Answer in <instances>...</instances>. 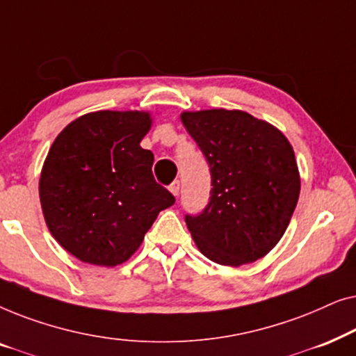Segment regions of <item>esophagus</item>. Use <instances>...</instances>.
I'll return each instance as SVG.
<instances>
[{
  "label": "esophagus",
  "instance_id": "1",
  "mask_svg": "<svg viewBox=\"0 0 356 356\" xmlns=\"http://www.w3.org/2000/svg\"><path fill=\"white\" fill-rule=\"evenodd\" d=\"M168 189L172 191L173 196H178V194H179V181H178V179H175V181L170 184Z\"/></svg>",
  "mask_w": 356,
  "mask_h": 356
}]
</instances>
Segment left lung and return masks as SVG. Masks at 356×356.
Listing matches in <instances>:
<instances>
[{"label": "left lung", "instance_id": "1", "mask_svg": "<svg viewBox=\"0 0 356 356\" xmlns=\"http://www.w3.org/2000/svg\"><path fill=\"white\" fill-rule=\"evenodd\" d=\"M181 121L212 178L207 206L184 216L199 251L222 266L257 261L284 236L298 202L293 149L279 129L246 111H184Z\"/></svg>", "mask_w": 356, "mask_h": 356}]
</instances>
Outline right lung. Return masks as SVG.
<instances>
[{"mask_svg": "<svg viewBox=\"0 0 356 356\" xmlns=\"http://www.w3.org/2000/svg\"><path fill=\"white\" fill-rule=\"evenodd\" d=\"M145 111H95L58 134L43 163L40 202L51 235L82 262L113 267L140 246L173 194L154 179L139 145Z\"/></svg>", "mask_w": 356, "mask_h": 356, "instance_id": "add662e5", "label": "right lung"}]
</instances>
